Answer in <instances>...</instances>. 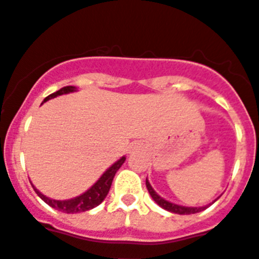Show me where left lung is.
<instances>
[{"label":"left lung","mask_w":259,"mask_h":259,"mask_svg":"<svg viewBox=\"0 0 259 259\" xmlns=\"http://www.w3.org/2000/svg\"><path fill=\"white\" fill-rule=\"evenodd\" d=\"M145 185H147V189H148L149 194H151V197L155 200L156 204L160 205V206H161L163 209H165V210L172 211V213H177V214H194V213H198V211L205 210V209L209 206V205H205V206H198V208H193V206H183V205L173 204V202L166 201V200H164L163 197H160L159 194L153 191V188L151 187V184H149L148 180H145ZM214 201H215V200H214ZM214 201H213V202H214Z\"/></svg>","instance_id":"8db88e82"}]
</instances>
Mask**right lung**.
Masks as SVG:
<instances>
[{"label":"right lung","mask_w":259,"mask_h":259,"mask_svg":"<svg viewBox=\"0 0 259 259\" xmlns=\"http://www.w3.org/2000/svg\"><path fill=\"white\" fill-rule=\"evenodd\" d=\"M76 91V87L74 86H66L63 89H61L57 93L51 94V95L46 96L45 98L44 102H48V100L53 99V98H57L58 95H63V94H70V93H74ZM125 161V157L123 156L121 159H119L115 164L108 168L106 172L100 176V179L94 184L93 187L90 188L89 191H86L83 194L78 196V197H74V198H70V200H53V198H49L46 197L45 194L40 193L38 191L37 188L34 187L33 184H31V187L34 188V191L35 193L39 196L42 200L48 205H50L51 208L57 209V210H61L63 213H80V211H86L90 210V209L95 208L100 202L103 201L104 198H106L107 193L110 191L111 188V184H112V180H114V176L115 173L117 172V169L123 165V163Z\"/></svg>","instance_id":"right-lung-1"}]
</instances>
